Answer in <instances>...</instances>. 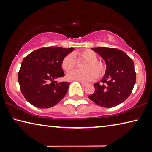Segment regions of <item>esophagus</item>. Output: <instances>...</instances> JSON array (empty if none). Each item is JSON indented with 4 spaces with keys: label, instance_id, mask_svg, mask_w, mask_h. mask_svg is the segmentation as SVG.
Instances as JSON below:
<instances>
[{
    "label": "esophagus",
    "instance_id": "obj_1",
    "mask_svg": "<svg viewBox=\"0 0 152 152\" xmlns=\"http://www.w3.org/2000/svg\"><path fill=\"white\" fill-rule=\"evenodd\" d=\"M81 84H82V86H83V87H85V86H86L87 85H88V84L84 83V82H81Z\"/></svg>",
    "mask_w": 152,
    "mask_h": 152
}]
</instances>
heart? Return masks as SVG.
I'll return each instance as SVG.
<instances>
[{"label": "heart", "instance_id": "obj_1", "mask_svg": "<svg viewBox=\"0 0 152 152\" xmlns=\"http://www.w3.org/2000/svg\"><path fill=\"white\" fill-rule=\"evenodd\" d=\"M79 58H83L87 60L84 64V70L76 69L68 74V78L72 80L83 82H91L97 77L104 75L107 70V66L101 61L98 60V56L94 51L91 50H85L78 53ZM76 66V58L72 53L66 55L61 61V67L66 72L71 70Z\"/></svg>", "mask_w": 152, "mask_h": 152}]
</instances>
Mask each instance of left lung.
<instances>
[{
  "mask_svg": "<svg viewBox=\"0 0 152 152\" xmlns=\"http://www.w3.org/2000/svg\"><path fill=\"white\" fill-rule=\"evenodd\" d=\"M107 64L101 84H94L95 91L88 97L101 107L117 106L129 96L135 84L136 74L133 60L123 51L116 48H95Z\"/></svg>",
  "mask_w": 152,
  "mask_h": 152,
  "instance_id": "8db88e82",
  "label": "left lung"
}]
</instances>
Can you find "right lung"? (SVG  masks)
<instances>
[{"label":"right lung","mask_w":152,"mask_h":152,"mask_svg":"<svg viewBox=\"0 0 152 152\" xmlns=\"http://www.w3.org/2000/svg\"><path fill=\"white\" fill-rule=\"evenodd\" d=\"M73 48L48 47L33 51L22 61L18 81L25 99L37 108L47 109L57 104L68 92L70 83L58 82L64 76L61 61Z\"/></svg>","instance_id":"right-lung-1"}]
</instances>
